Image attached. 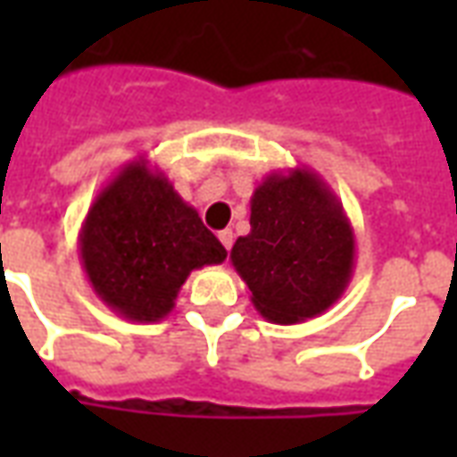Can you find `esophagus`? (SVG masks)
Masks as SVG:
<instances>
[{"instance_id":"34e87169","label":"esophagus","mask_w":457,"mask_h":457,"mask_svg":"<svg viewBox=\"0 0 457 457\" xmlns=\"http://www.w3.org/2000/svg\"><path fill=\"white\" fill-rule=\"evenodd\" d=\"M218 237H220V242H222V247L229 252V249H232V242H235V235H232V229H222Z\"/></svg>"}]
</instances>
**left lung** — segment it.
I'll use <instances>...</instances> for the list:
<instances>
[{
	"instance_id": "8db88e82",
	"label": "left lung",
	"mask_w": 457,
	"mask_h": 457,
	"mask_svg": "<svg viewBox=\"0 0 457 457\" xmlns=\"http://www.w3.org/2000/svg\"><path fill=\"white\" fill-rule=\"evenodd\" d=\"M249 225L229 262L259 316L294 326L340 301L353 278L354 229L316 170L269 173L252 193Z\"/></svg>"
}]
</instances>
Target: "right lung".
Returning <instances> with one entry per match:
<instances>
[{
    "instance_id": "obj_1",
    "label": "right lung",
    "mask_w": 457,
    "mask_h": 457,
    "mask_svg": "<svg viewBox=\"0 0 457 457\" xmlns=\"http://www.w3.org/2000/svg\"><path fill=\"white\" fill-rule=\"evenodd\" d=\"M78 252L95 296L134 323L163 320L193 269L228 257L198 210L144 156L121 166L95 195Z\"/></svg>"
}]
</instances>
